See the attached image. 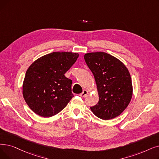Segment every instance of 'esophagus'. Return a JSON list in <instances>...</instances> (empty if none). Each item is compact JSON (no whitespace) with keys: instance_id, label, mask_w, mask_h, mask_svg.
<instances>
[{"instance_id":"1","label":"esophagus","mask_w":159,"mask_h":159,"mask_svg":"<svg viewBox=\"0 0 159 159\" xmlns=\"http://www.w3.org/2000/svg\"><path fill=\"white\" fill-rule=\"evenodd\" d=\"M88 93H89V92H88V90H86V89H84L83 92H82L79 95L80 97H82V98H83V97H86Z\"/></svg>"}]
</instances>
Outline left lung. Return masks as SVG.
Instances as JSON below:
<instances>
[{"label": "left lung", "mask_w": 159, "mask_h": 159, "mask_svg": "<svg viewBox=\"0 0 159 159\" xmlns=\"http://www.w3.org/2000/svg\"><path fill=\"white\" fill-rule=\"evenodd\" d=\"M84 60L93 74L99 98L91 110L102 120L116 118L127 107L133 96L128 69L119 59L104 52L86 53Z\"/></svg>", "instance_id": "left-lung-1"}]
</instances>
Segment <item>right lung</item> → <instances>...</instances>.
<instances>
[{"label":"right lung","mask_w":159,"mask_h":159,"mask_svg":"<svg viewBox=\"0 0 159 159\" xmlns=\"http://www.w3.org/2000/svg\"><path fill=\"white\" fill-rule=\"evenodd\" d=\"M79 54L54 52L35 60L27 70L23 83L26 104L36 114L49 118L61 111L73 98L72 80L64 74Z\"/></svg>","instance_id":"add662e5"}]
</instances>
